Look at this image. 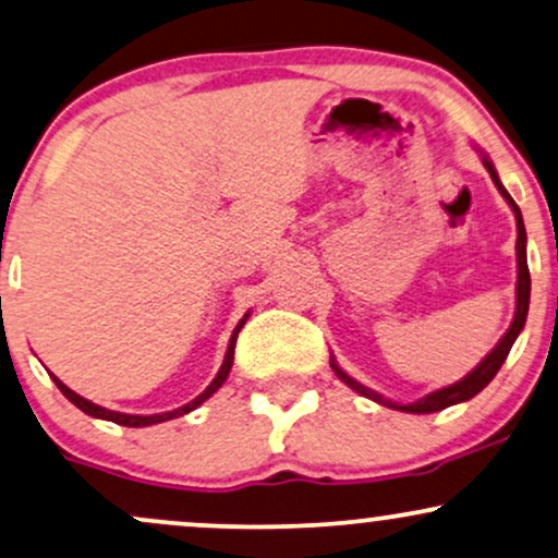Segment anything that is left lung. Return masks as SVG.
Returning <instances> with one entry per match:
<instances>
[{"instance_id": "left-lung-1", "label": "left lung", "mask_w": 558, "mask_h": 558, "mask_svg": "<svg viewBox=\"0 0 558 558\" xmlns=\"http://www.w3.org/2000/svg\"><path fill=\"white\" fill-rule=\"evenodd\" d=\"M483 166H486L488 173H492L496 190L501 192V197L507 199L509 207H512V210H514V218H517V308H514L512 325H509V330L505 332V338H501L499 343H496L494 351L488 353L486 359H483L481 364L475 366L473 372L468 374L465 379L454 381V385H449V387L436 389V392L426 395V398H421V400H415V402H408V405H398V402H389V400L381 398V395L374 392V389L359 385V381H355L353 377H348L343 368H340V366L335 364V361L330 359L332 372L338 374V377L343 379L348 387L355 389V392H359V395H364V398L377 400V402H381V405H389V408H395V411H405V413H436V411H445V408H449V405H458V402L471 400V398H475V395L481 392L483 387L488 385V381H492V379L496 377V372H499L501 364H505V361H507L509 351H512L517 335H520L522 327H525L527 306H530V270H527V254H525V241H527V236H525V223H522L520 207H517L514 199L509 197V192L505 190V186H501L499 177H496L492 160L483 158Z\"/></svg>"}]
</instances>
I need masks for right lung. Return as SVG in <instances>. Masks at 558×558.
Wrapping results in <instances>:
<instances>
[{"mask_svg": "<svg viewBox=\"0 0 558 558\" xmlns=\"http://www.w3.org/2000/svg\"><path fill=\"white\" fill-rule=\"evenodd\" d=\"M246 317H250V314H246ZM246 317L239 322V325H236V330H233V335H231V340H228V351H226L223 366H220V372L215 374V379L210 381V387H207L203 395H197V398H194L192 402H186L184 408H177V411H169V413H156V415H130V413H117V411H109V408H100V405H96V402H90V400L80 398L77 392H72V389L66 387L64 381H59L57 377H53V381H57V387L62 389V395H64L66 400L72 402V405H77L80 411L87 413V415H93V418L113 421V424H119V426H132V428H140V426H153V424H163V421L179 418V415L190 413V411H194V408H197V405H203V402H205L207 398H210V395L215 392V389H218L220 385H223L226 377H228V372H231V366H233V348H236L239 330H241V327H244Z\"/></svg>", "mask_w": 558, "mask_h": 558, "instance_id": "obj_1", "label": "right lung"}]
</instances>
